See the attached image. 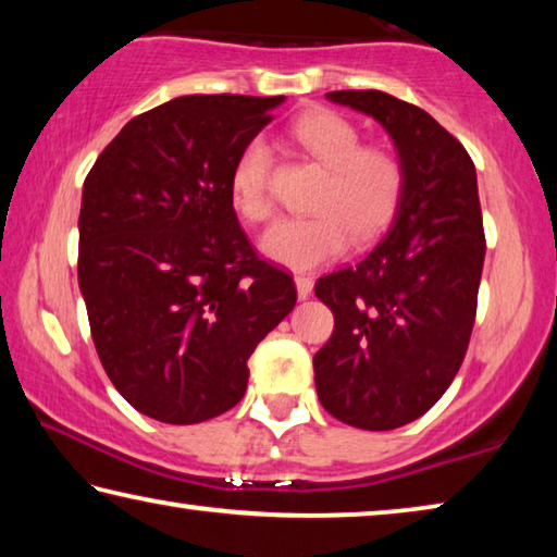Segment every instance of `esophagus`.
Here are the masks:
<instances>
[{"label": "esophagus", "mask_w": 557, "mask_h": 557, "mask_svg": "<svg viewBox=\"0 0 557 557\" xmlns=\"http://www.w3.org/2000/svg\"><path fill=\"white\" fill-rule=\"evenodd\" d=\"M295 285H297V297L299 299H307L309 295H312V289H314V280L309 277V275H297L295 277Z\"/></svg>", "instance_id": "obj_1"}]
</instances>
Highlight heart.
Here are the masks:
<instances>
[{"label": "heart", "instance_id": "1", "mask_svg": "<svg viewBox=\"0 0 557 557\" xmlns=\"http://www.w3.org/2000/svg\"><path fill=\"white\" fill-rule=\"evenodd\" d=\"M287 137L301 154L324 166V178L307 219L280 221L262 235L260 250L277 265L314 270L342 258L351 238L371 243L398 213L408 172L400 154L385 145H361V132L334 110L301 112L287 125ZM272 152L265 139L252 137L231 169V201L248 223H265Z\"/></svg>", "mask_w": 557, "mask_h": 557}]
</instances>
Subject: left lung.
<instances>
[{"instance_id": "left-lung-1", "label": "left lung", "mask_w": 557, "mask_h": 557, "mask_svg": "<svg viewBox=\"0 0 557 557\" xmlns=\"http://www.w3.org/2000/svg\"><path fill=\"white\" fill-rule=\"evenodd\" d=\"M326 98L381 122L408 184L369 256L317 280L334 314V334L314 356L317 395L346 425L395 430L425 414L465 361L486 252L476 172L418 106L381 90Z\"/></svg>"}]
</instances>
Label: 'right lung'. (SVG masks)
I'll use <instances>...</instances> for the list:
<instances>
[{"label":"right lung","mask_w":557,"mask_h":557,"mask_svg":"<svg viewBox=\"0 0 557 557\" xmlns=\"http://www.w3.org/2000/svg\"><path fill=\"white\" fill-rule=\"evenodd\" d=\"M285 96H186L132 117L83 184L78 285L132 408L169 425L231 410L248 358L297 301L231 201V169Z\"/></svg>","instance_id":"obj_1"}]
</instances>
